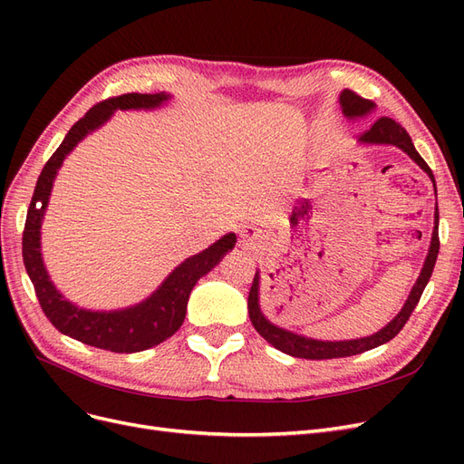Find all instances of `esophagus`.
<instances>
[{"label": "esophagus", "mask_w": 464, "mask_h": 464, "mask_svg": "<svg viewBox=\"0 0 464 464\" xmlns=\"http://www.w3.org/2000/svg\"><path fill=\"white\" fill-rule=\"evenodd\" d=\"M240 242L247 249H256L261 244V237H259V234H257V230L254 227H244L240 230Z\"/></svg>", "instance_id": "esophagus-1"}]
</instances>
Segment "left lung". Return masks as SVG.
<instances>
[{
  "mask_svg": "<svg viewBox=\"0 0 464 464\" xmlns=\"http://www.w3.org/2000/svg\"><path fill=\"white\" fill-rule=\"evenodd\" d=\"M339 104L346 120L354 121L360 118H366L373 111V102L363 101L358 94H354L353 91L344 89L339 94ZM358 145L363 147H397L401 149L404 154H409L412 159V162H416L422 170L428 174V178L431 179L433 189H435V178L430 170V166L426 164V160L420 157L418 150L414 149V143L411 135L406 133L404 128L391 120V118H379L372 128L363 133L358 139ZM438 195V193H435ZM438 228H440V210H438V203H435V213H433V230H431V240H430V247H428V256L424 259L422 271H420L416 283L406 298L404 305L401 307V312L392 317L385 327L379 329L373 334L368 336H360V339H346V341H321V339H312V336H305L300 333L288 331L285 327L276 325L269 317H266L261 310V273L259 269L256 271V278L254 285H251L249 290V298H247V312H249V319L254 323L256 331L263 336V339L273 344L280 353H285L288 356L294 358H305V360H331V358H344V356H354V354H362L366 350L377 348L385 343H389L391 339H395L399 334V331L404 327V323L409 321L411 314L414 312V307L422 296V292L426 288V285L430 283V276L433 273L435 266V259H438L440 254V236H438Z\"/></svg>",
  "mask_w": 464,
  "mask_h": 464,
  "instance_id": "left-lung-1",
  "label": "left lung"
}]
</instances>
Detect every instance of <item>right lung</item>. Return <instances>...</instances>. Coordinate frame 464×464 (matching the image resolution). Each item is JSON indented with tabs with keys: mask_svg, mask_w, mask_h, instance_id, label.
Here are the masks:
<instances>
[{
	"mask_svg": "<svg viewBox=\"0 0 464 464\" xmlns=\"http://www.w3.org/2000/svg\"><path fill=\"white\" fill-rule=\"evenodd\" d=\"M172 101L170 92L157 94H121L91 108L63 137L62 145L42 168L33 201L26 213L23 232V261L24 269L34 285L42 312L60 333L85 344L110 350V353L131 354L152 348L172 336L186 319L188 300L195 283L210 273L222 257L234 249L236 234H224L213 246L181 261L168 275L159 288L139 304L121 310H87L69 302L52 283L42 259V222H44L53 179L58 176L67 154L87 135L101 130L118 110H157Z\"/></svg>",
	"mask_w": 464,
	"mask_h": 464,
	"instance_id": "1",
	"label": "right lung"
}]
</instances>
